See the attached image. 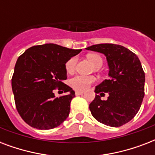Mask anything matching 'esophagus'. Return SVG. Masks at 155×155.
Segmentation results:
<instances>
[{"label":"esophagus","instance_id":"esophagus-1","mask_svg":"<svg viewBox=\"0 0 155 155\" xmlns=\"http://www.w3.org/2000/svg\"><path fill=\"white\" fill-rule=\"evenodd\" d=\"M75 93L76 96H80V95L84 94V92L83 91H75Z\"/></svg>","mask_w":155,"mask_h":155}]
</instances>
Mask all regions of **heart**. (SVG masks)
<instances>
[{"label": "heart", "mask_w": 155, "mask_h": 155, "mask_svg": "<svg viewBox=\"0 0 155 155\" xmlns=\"http://www.w3.org/2000/svg\"><path fill=\"white\" fill-rule=\"evenodd\" d=\"M87 58L94 64L97 68H100L102 65V58L101 57L97 54H88L87 55ZM77 59L75 57L71 58L67 61L65 64L66 71L68 73L74 72L76 65ZM95 81V77L92 75H76L75 77L71 78L70 80L71 87L74 89L79 90V91H84L87 89L89 86Z\"/></svg>", "instance_id": "heart-1"}]
</instances>
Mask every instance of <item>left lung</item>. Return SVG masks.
<instances>
[{
  "label": "left lung",
  "mask_w": 155,
  "mask_h": 155,
  "mask_svg": "<svg viewBox=\"0 0 155 155\" xmlns=\"http://www.w3.org/2000/svg\"><path fill=\"white\" fill-rule=\"evenodd\" d=\"M106 56L110 76L96 87L89 104L93 117L104 125L119 127L131 120L139 111L145 95V72L139 58L123 46L103 43L86 48ZM103 92L108 99H100Z\"/></svg>",
  "instance_id": "obj_1"
}]
</instances>
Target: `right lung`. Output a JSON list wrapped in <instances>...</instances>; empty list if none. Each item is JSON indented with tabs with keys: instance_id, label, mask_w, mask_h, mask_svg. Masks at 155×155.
Returning a JSON list of instances; mask_svg holds the SVG:
<instances>
[{
	"instance_id": "1",
	"label": "right lung",
	"mask_w": 155,
	"mask_h": 155,
	"mask_svg": "<svg viewBox=\"0 0 155 155\" xmlns=\"http://www.w3.org/2000/svg\"><path fill=\"white\" fill-rule=\"evenodd\" d=\"M81 51L47 43L30 47L18 57L12 89L19 115L31 127L51 130L68 118L75 95L63 82L67 80L65 64ZM56 88L66 94L55 97Z\"/></svg>"
}]
</instances>
